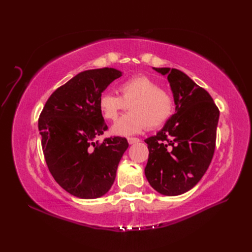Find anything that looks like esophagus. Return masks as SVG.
<instances>
[{
  "instance_id": "1",
  "label": "esophagus",
  "mask_w": 252,
  "mask_h": 252,
  "mask_svg": "<svg viewBox=\"0 0 252 252\" xmlns=\"http://www.w3.org/2000/svg\"><path fill=\"white\" fill-rule=\"evenodd\" d=\"M127 141H128V143L129 144H135V143H139L140 142V139H138V138H128L127 139Z\"/></svg>"
}]
</instances>
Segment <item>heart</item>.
<instances>
[{
  "instance_id": "obj_1",
  "label": "heart",
  "mask_w": 252,
  "mask_h": 252,
  "mask_svg": "<svg viewBox=\"0 0 252 252\" xmlns=\"http://www.w3.org/2000/svg\"><path fill=\"white\" fill-rule=\"evenodd\" d=\"M121 96L103 93L98 97V109L106 120L114 121L128 108L130 112L118 120L111 128L113 134L132 135L147 127H158L172 114V95L158 82L146 75H140L122 82L119 86Z\"/></svg>"
}]
</instances>
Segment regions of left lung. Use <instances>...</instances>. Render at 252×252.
Instances as JSON below:
<instances>
[{"mask_svg":"<svg viewBox=\"0 0 252 252\" xmlns=\"http://www.w3.org/2000/svg\"><path fill=\"white\" fill-rule=\"evenodd\" d=\"M154 69L167 77L175 112L156 135L145 140L149 149L145 175L158 193L180 195L193 188L208 169L220 111L207 91L184 72Z\"/></svg>","mask_w":252,"mask_h":252,"instance_id":"1","label":"left lung"}]
</instances>
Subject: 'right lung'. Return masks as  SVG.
<instances>
[{
	"mask_svg": "<svg viewBox=\"0 0 252 252\" xmlns=\"http://www.w3.org/2000/svg\"><path fill=\"white\" fill-rule=\"evenodd\" d=\"M120 77L122 71L108 67L80 72L49 96L39 119L50 173L80 199H96L109 191L128 148L127 140L120 136L95 141L107 130L98 97Z\"/></svg>",
	"mask_w": 252,
	"mask_h": 252,
	"instance_id": "add662e5",
	"label": "right lung"
}]
</instances>
